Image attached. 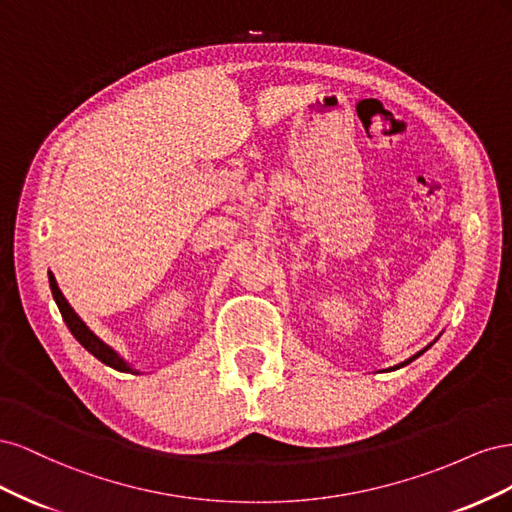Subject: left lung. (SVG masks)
Returning <instances> with one entry per match:
<instances>
[{"mask_svg":"<svg viewBox=\"0 0 512 512\" xmlns=\"http://www.w3.org/2000/svg\"><path fill=\"white\" fill-rule=\"evenodd\" d=\"M427 348H429V346H427ZM427 348H423V350H421V352H416V354H414V356H412V359H408V361H404V363H401V365H397V367H404V365H408V363H410V361H414V359H416V356H421V354H423V352H425V350H427ZM397 367H395V369H397Z\"/></svg>","mask_w":512,"mask_h":512,"instance_id":"8db88e82","label":"left lung"}]
</instances>
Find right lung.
<instances>
[{"label": "right lung", "instance_id": "add662e5", "mask_svg": "<svg viewBox=\"0 0 512 512\" xmlns=\"http://www.w3.org/2000/svg\"><path fill=\"white\" fill-rule=\"evenodd\" d=\"M49 284H51L53 299H55V303H57V307H59V312H61V318H64V322L68 324V329H70V333L76 337V342H79L87 352L94 354L96 359L102 361L104 365L113 367V369H117V371H130V374H136V369H132L126 361L121 359V356H119L111 346H106L100 337H96L94 333H91V331L87 329V324H85L79 316H76V312L70 307V303L66 301L64 294H61V290H59V286H57V282H55L53 273H49Z\"/></svg>", "mask_w": 512, "mask_h": 512}]
</instances>
